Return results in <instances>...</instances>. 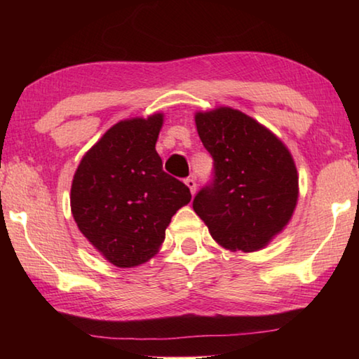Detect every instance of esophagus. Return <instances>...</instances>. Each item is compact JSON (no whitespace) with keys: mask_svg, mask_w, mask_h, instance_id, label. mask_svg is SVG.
<instances>
[{"mask_svg":"<svg viewBox=\"0 0 359 359\" xmlns=\"http://www.w3.org/2000/svg\"><path fill=\"white\" fill-rule=\"evenodd\" d=\"M185 185L190 188V191H191V194H194V191H196V182H194V179H185Z\"/></svg>","mask_w":359,"mask_h":359,"instance_id":"obj_1","label":"esophagus"}]
</instances>
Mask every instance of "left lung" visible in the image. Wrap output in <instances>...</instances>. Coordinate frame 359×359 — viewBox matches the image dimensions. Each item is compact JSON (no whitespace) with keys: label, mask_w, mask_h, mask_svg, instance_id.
Segmentation results:
<instances>
[{"label":"left lung","mask_w":359,"mask_h":359,"mask_svg":"<svg viewBox=\"0 0 359 359\" xmlns=\"http://www.w3.org/2000/svg\"><path fill=\"white\" fill-rule=\"evenodd\" d=\"M198 135L214 158L215 179L193 209L218 245L258 252L290 223L299 196L293 155L274 133L228 106L194 114Z\"/></svg>","instance_id":"obj_1"}]
</instances>
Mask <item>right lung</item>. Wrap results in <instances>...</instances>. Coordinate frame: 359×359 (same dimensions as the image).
<instances>
[{"label": "right lung", "mask_w": 359, "mask_h": 359, "mask_svg": "<svg viewBox=\"0 0 359 359\" xmlns=\"http://www.w3.org/2000/svg\"><path fill=\"white\" fill-rule=\"evenodd\" d=\"M163 121L161 112L120 120L82 156L72 179L77 228L123 269L154 258L172 215L191 201L188 187L163 171L156 154Z\"/></svg>", "instance_id": "1"}]
</instances>
